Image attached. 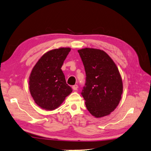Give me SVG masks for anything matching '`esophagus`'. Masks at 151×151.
<instances>
[{
    "label": "esophagus",
    "instance_id": "obj_1",
    "mask_svg": "<svg viewBox=\"0 0 151 151\" xmlns=\"http://www.w3.org/2000/svg\"><path fill=\"white\" fill-rule=\"evenodd\" d=\"M72 88H73V90H75V91H76L77 89H78V85H74V86H73V87H72Z\"/></svg>",
    "mask_w": 151,
    "mask_h": 151
}]
</instances>
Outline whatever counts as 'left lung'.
<instances>
[{"label": "left lung", "mask_w": 151, "mask_h": 151, "mask_svg": "<svg viewBox=\"0 0 151 151\" xmlns=\"http://www.w3.org/2000/svg\"><path fill=\"white\" fill-rule=\"evenodd\" d=\"M78 52L86 75L81 94L87 110L96 118L107 116L116 108L123 93L118 69L102 50L84 48Z\"/></svg>", "instance_id": "obj_1"}]
</instances>
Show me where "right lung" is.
Returning <instances> with one entry per match:
<instances>
[{
	"label": "right lung",
	"instance_id": "add662e5",
	"mask_svg": "<svg viewBox=\"0 0 151 151\" xmlns=\"http://www.w3.org/2000/svg\"><path fill=\"white\" fill-rule=\"evenodd\" d=\"M70 51L69 47H61L45 52L31 71L29 91L35 102L44 109H57L72 92L61 69Z\"/></svg>",
	"mask_w": 151,
	"mask_h": 151
}]
</instances>
